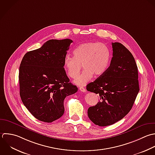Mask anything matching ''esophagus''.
Wrapping results in <instances>:
<instances>
[{
  "label": "esophagus",
  "instance_id": "34e87169",
  "mask_svg": "<svg viewBox=\"0 0 155 155\" xmlns=\"http://www.w3.org/2000/svg\"><path fill=\"white\" fill-rule=\"evenodd\" d=\"M79 90H80L81 92H86V90L84 87H79Z\"/></svg>",
  "mask_w": 155,
  "mask_h": 155
}]
</instances>
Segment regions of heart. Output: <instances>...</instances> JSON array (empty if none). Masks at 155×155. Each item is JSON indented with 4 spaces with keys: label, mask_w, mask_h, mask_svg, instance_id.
<instances>
[{
    "label": "heart",
    "mask_w": 155,
    "mask_h": 155,
    "mask_svg": "<svg viewBox=\"0 0 155 155\" xmlns=\"http://www.w3.org/2000/svg\"><path fill=\"white\" fill-rule=\"evenodd\" d=\"M74 57L66 56L63 67L71 78H75L79 74L81 66L83 72L74 81L78 86H84L94 75H103L109 68L112 55L109 48L104 44L96 41L83 43L73 51Z\"/></svg>",
    "instance_id": "b5f03b06"
}]
</instances>
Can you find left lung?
Here are the masks:
<instances>
[{"instance_id": "obj_1", "label": "left lung", "mask_w": 155, "mask_h": 155, "mask_svg": "<svg viewBox=\"0 0 155 155\" xmlns=\"http://www.w3.org/2000/svg\"><path fill=\"white\" fill-rule=\"evenodd\" d=\"M112 45L113 57L107 72L86 86L100 98L97 105L88 109V117L95 124L103 127L123 119L131 110L140 91L134 56L121 43Z\"/></svg>"}]
</instances>
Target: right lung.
I'll list each match as a JSON object with an SVG mask.
<instances>
[{"instance_id":"right-lung-1","label":"right lung","mask_w":155,"mask_h":155,"mask_svg":"<svg viewBox=\"0 0 155 155\" xmlns=\"http://www.w3.org/2000/svg\"><path fill=\"white\" fill-rule=\"evenodd\" d=\"M73 41L49 40L25 54L19 68L21 100L37 120L52 123L64 114L66 97L77 92L69 82L63 61Z\"/></svg>"}]
</instances>
